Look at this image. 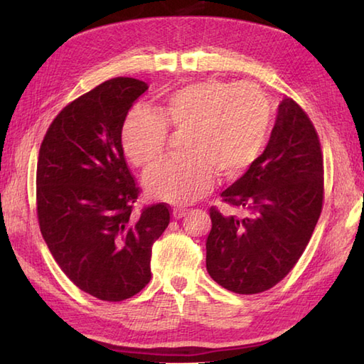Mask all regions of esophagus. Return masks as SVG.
<instances>
[{
    "instance_id": "1",
    "label": "esophagus",
    "mask_w": 364,
    "mask_h": 364,
    "mask_svg": "<svg viewBox=\"0 0 364 364\" xmlns=\"http://www.w3.org/2000/svg\"><path fill=\"white\" fill-rule=\"evenodd\" d=\"M172 215H173V219H181L186 215V210H173Z\"/></svg>"
}]
</instances>
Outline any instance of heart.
Returning <instances> with one entry per match:
<instances>
[{"mask_svg":"<svg viewBox=\"0 0 364 364\" xmlns=\"http://www.w3.org/2000/svg\"><path fill=\"white\" fill-rule=\"evenodd\" d=\"M270 122L272 107L261 89L211 78L173 90L159 115L131 111L122 145L133 164L150 167L166 151L168 128L188 131L183 142L188 156L162 161L145 176L151 197L184 205L210 189L213 172L235 178L250 167L264 149Z\"/></svg>","mask_w":364,"mask_h":364,"instance_id":"heart-1","label":"heart"}]
</instances>
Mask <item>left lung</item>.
I'll list each match as a JSON object with an SVG mask.
<instances>
[{"label": "left lung", "instance_id": "1", "mask_svg": "<svg viewBox=\"0 0 364 364\" xmlns=\"http://www.w3.org/2000/svg\"><path fill=\"white\" fill-rule=\"evenodd\" d=\"M220 197L245 215L210 208L208 274L236 294L270 289L305 252L323 202L319 136L292 98L278 106L266 150Z\"/></svg>", "mask_w": 364, "mask_h": 364}]
</instances>
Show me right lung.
<instances>
[{
  "label": "right lung",
  "instance_id": "add662e5",
  "mask_svg": "<svg viewBox=\"0 0 364 364\" xmlns=\"http://www.w3.org/2000/svg\"><path fill=\"white\" fill-rule=\"evenodd\" d=\"M146 89L123 76L102 82L56 115L38 151L36 203L45 242L73 284L106 301L149 284L153 242L170 222L166 203L133 213L141 188L123 154L122 128Z\"/></svg>",
  "mask_w": 364,
  "mask_h": 364
}]
</instances>
